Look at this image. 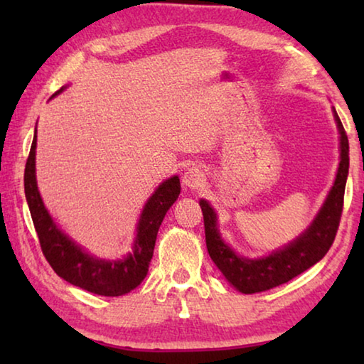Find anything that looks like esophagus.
I'll return each instance as SVG.
<instances>
[{
  "label": "esophagus",
  "instance_id": "1",
  "mask_svg": "<svg viewBox=\"0 0 364 364\" xmlns=\"http://www.w3.org/2000/svg\"><path fill=\"white\" fill-rule=\"evenodd\" d=\"M204 173L199 168H189L186 173L183 175V184L189 189H197L200 186H204Z\"/></svg>",
  "mask_w": 364,
  "mask_h": 364
}]
</instances>
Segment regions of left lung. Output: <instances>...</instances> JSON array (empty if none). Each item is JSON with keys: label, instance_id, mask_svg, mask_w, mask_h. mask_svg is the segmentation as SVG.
I'll use <instances>...</instances> for the list:
<instances>
[{"label": "left lung", "instance_id": "1", "mask_svg": "<svg viewBox=\"0 0 364 364\" xmlns=\"http://www.w3.org/2000/svg\"><path fill=\"white\" fill-rule=\"evenodd\" d=\"M334 119L337 122L338 133H341V164H338L334 186L311 226L287 247L276 250L264 258H257V260L236 255L220 237L217 230V213L213 212L207 200H200L208 254L218 269L225 274V278L239 292L255 294L284 284L321 260L334 242L343 210L345 183H347L350 160L348 138L336 109Z\"/></svg>", "mask_w": 364, "mask_h": 364}]
</instances>
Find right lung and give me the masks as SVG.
<instances>
[{
  "mask_svg": "<svg viewBox=\"0 0 364 364\" xmlns=\"http://www.w3.org/2000/svg\"><path fill=\"white\" fill-rule=\"evenodd\" d=\"M63 90L64 88L56 91L54 96ZM35 147L36 132L26 164L23 188H26L27 204L35 231L38 234L43 255L48 263L60 278L88 292L106 295V297H119V295L133 291L146 278L147 269H149L159 228L162 225L165 213L180 196V178L173 176L164 181L147 200L144 210L141 213L136 241L133 244L132 254L117 262L97 260L70 241L54 225L53 218L49 217L48 210L43 205L35 178Z\"/></svg>",
  "mask_w": 364,
  "mask_h": 364,
  "instance_id": "right-lung-1",
  "label": "right lung"
}]
</instances>
